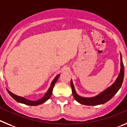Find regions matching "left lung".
<instances>
[{
	"label": "left lung",
	"instance_id": "1",
	"mask_svg": "<svg viewBox=\"0 0 127 127\" xmlns=\"http://www.w3.org/2000/svg\"><path fill=\"white\" fill-rule=\"evenodd\" d=\"M120 63H120L121 68H120V73L114 83L109 87H108L104 91L100 93L99 94L95 96L83 97L79 95L76 92L74 85L71 79L70 82V86H71L73 96L74 97L75 100L80 104L86 105H98L103 104L111 100L120 89L123 83V78H124V66H123L121 53H120Z\"/></svg>",
	"mask_w": 127,
	"mask_h": 127
}]
</instances>
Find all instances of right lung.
Returning <instances> with one entry per match:
<instances>
[{
	"instance_id": "1",
	"label": "right lung",
	"mask_w": 127,
	"mask_h": 127,
	"mask_svg": "<svg viewBox=\"0 0 127 127\" xmlns=\"http://www.w3.org/2000/svg\"><path fill=\"white\" fill-rule=\"evenodd\" d=\"M60 74H58L54 79H53V80L52 81L51 84H50V88H48V91L46 92V93L45 94V95L43 96V97H42L41 98L39 99V100H36V101H32V100H29L28 99L25 98L24 97L20 96H18L14 94L13 93L11 92L9 90H8L7 89H6L7 91V92L9 93V94L15 100H16V102H19L21 103H24L25 105H32V106H36V105H41L42 103H45L47 100H48V99L50 98V96H51L52 94V90L54 86H55V84L57 82V79H59Z\"/></svg>"
}]
</instances>
